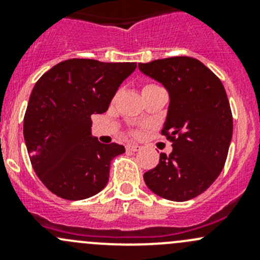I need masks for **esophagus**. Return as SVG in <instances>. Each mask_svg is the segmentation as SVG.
Instances as JSON below:
<instances>
[{"label": "esophagus", "instance_id": "obj_1", "mask_svg": "<svg viewBox=\"0 0 260 260\" xmlns=\"http://www.w3.org/2000/svg\"><path fill=\"white\" fill-rule=\"evenodd\" d=\"M125 149H127L128 152H137L141 149V146L135 145V143H129V145L125 146Z\"/></svg>", "mask_w": 260, "mask_h": 260}]
</instances>
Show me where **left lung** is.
<instances>
[{
  "instance_id": "8db88e82",
  "label": "left lung",
  "mask_w": 260,
  "mask_h": 260,
  "mask_svg": "<svg viewBox=\"0 0 260 260\" xmlns=\"http://www.w3.org/2000/svg\"><path fill=\"white\" fill-rule=\"evenodd\" d=\"M170 95L162 135L172 152L159 154L154 169L143 175L149 190L171 201L203 193L224 169L233 137V115L219 78L198 59L174 56L138 64Z\"/></svg>"
}]
</instances>
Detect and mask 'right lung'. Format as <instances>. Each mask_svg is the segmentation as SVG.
<instances>
[{
	"label": "right lung",
	"mask_w": 260,
	"mask_h": 260,
	"mask_svg": "<svg viewBox=\"0 0 260 260\" xmlns=\"http://www.w3.org/2000/svg\"><path fill=\"white\" fill-rule=\"evenodd\" d=\"M136 62L69 59L36 81L23 118V138L41 182L56 196L83 200L108 183L111 162L125 152L91 136V115L107 112Z\"/></svg>",
	"instance_id": "obj_1"
}]
</instances>
